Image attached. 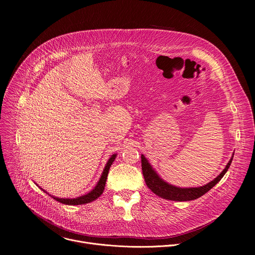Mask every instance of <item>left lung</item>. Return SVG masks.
<instances>
[{
	"mask_svg": "<svg viewBox=\"0 0 255 255\" xmlns=\"http://www.w3.org/2000/svg\"><path fill=\"white\" fill-rule=\"evenodd\" d=\"M232 162V158L226 165L225 169L218 175L211 183L205 185L204 187L200 188H189V189H181L176 188L171 185H168L162 180L157 173L153 170L151 165L148 163L147 159L145 158L143 155H141V166H142V172L145 179V183H146L147 187L157 196L171 201H192L196 200L203 195H205L207 192H209L217 183H219L221 178L224 176L226 171L228 170L230 164Z\"/></svg>",
	"mask_w": 255,
	"mask_h": 255,
	"instance_id": "8db88e82",
	"label": "left lung"
}]
</instances>
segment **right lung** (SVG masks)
<instances>
[{"label":"right lung","mask_w":255,"mask_h":255,"mask_svg":"<svg viewBox=\"0 0 255 255\" xmlns=\"http://www.w3.org/2000/svg\"><path fill=\"white\" fill-rule=\"evenodd\" d=\"M115 158H116V154L112 155L111 158L108 160V162H107V164L105 166V169L103 171V174H102V176H101V178L99 180V183L97 184L96 188L92 192H90L89 194H87L85 196H82V197H79V198H76V199H59V198H53V199H55L59 203L65 204V205H83V204H87V203L95 201L104 192L105 185H106V180H107V176H108V173H109V169H110V166L112 165V163L115 160Z\"/></svg>","instance_id":"obj_1"}]
</instances>
